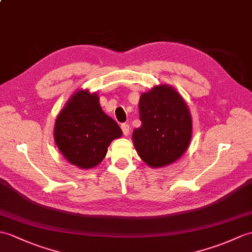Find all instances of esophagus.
<instances>
[{
  "label": "esophagus",
  "mask_w": 252,
  "mask_h": 252,
  "mask_svg": "<svg viewBox=\"0 0 252 252\" xmlns=\"http://www.w3.org/2000/svg\"><path fill=\"white\" fill-rule=\"evenodd\" d=\"M121 128H122V132H124L125 135L127 136L128 133H130V126H128L127 124H122Z\"/></svg>",
  "instance_id": "obj_1"
}]
</instances>
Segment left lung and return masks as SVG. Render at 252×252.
Here are the masks:
<instances>
[{
    "label": "left lung",
    "mask_w": 252,
    "mask_h": 252,
    "mask_svg": "<svg viewBox=\"0 0 252 252\" xmlns=\"http://www.w3.org/2000/svg\"><path fill=\"white\" fill-rule=\"evenodd\" d=\"M142 126L133 131L138 156L150 167H163L177 161L189 147L192 118L179 93L168 85L142 93L138 103Z\"/></svg>",
    "instance_id": "left-lung-1"
}]
</instances>
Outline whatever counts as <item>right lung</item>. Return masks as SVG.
Segmentation results:
<instances>
[{
	"label": "right lung",
	"mask_w": 252,
	"mask_h": 252,
	"mask_svg": "<svg viewBox=\"0 0 252 252\" xmlns=\"http://www.w3.org/2000/svg\"><path fill=\"white\" fill-rule=\"evenodd\" d=\"M96 93L79 90L58 115L55 142L63 157L79 168L99 164L114 139L122 135L117 122L105 114Z\"/></svg>",
	"instance_id": "obj_1"
}]
</instances>
